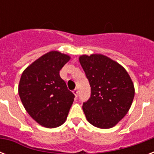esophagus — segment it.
<instances>
[{"mask_svg":"<svg viewBox=\"0 0 154 154\" xmlns=\"http://www.w3.org/2000/svg\"><path fill=\"white\" fill-rule=\"evenodd\" d=\"M72 92H73V94H74L75 97H77V94H78V89H75Z\"/></svg>","mask_w":154,"mask_h":154,"instance_id":"34e87169","label":"esophagus"}]
</instances>
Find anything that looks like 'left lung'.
Masks as SVG:
<instances>
[{
    "mask_svg": "<svg viewBox=\"0 0 154 154\" xmlns=\"http://www.w3.org/2000/svg\"><path fill=\"white\" fill-rule=\"evenodd\" d=\"M91 87V95L82 108L88 122L109 129L126 115L134 97V86L126 70L101 54L79 58Z\"/></svg>",
    "mask_w": 154,
    "mask_h": 154,
    "instance_id": "8db88e82",
    "label": "left lung"
}]
</instances>
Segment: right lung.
Here are the masks:
<instances>
[{"label": "right lung", "mask_w": 154, "mask_h": 154, "mask_svg": "<svg viewBox=\"0 0 154 154\" xmlns=\"http://www.w3.org/2000/svg\"><path fill=\"white\" fill-rule=\"evenodd\" d=\"M69 56L52 51L35 60L20 77L18 93L28 113L41 125L56 128L67 118L75 96L60 77Z\"/></svg>", "instance_id": "obj_1"}]
</instances>
